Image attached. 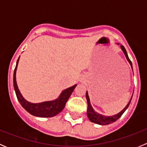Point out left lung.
<instances>
[{
	"label": "left lung",
	"mask_w": 147,
	"mask_h": 147,
	"mask_svg": "<svg viewBox=\"0 0 147 147\" xmlns=\"http://www.w3.org/2000/svg\"><path fill=\"white\" fill-rule=\"evenodd\" d=\"M120 47H121L122 51L124 52V55H125L126 57H127V60H128L129 63V64L131 65V68H132V64H131V60H130L129 58L128 55H127V51H126V49L124 48V47L123 45H121ZM131 98H132V97H131V100H130V101L129 102V103L127 104V106L124 108V109H123V110H121L119 113L117 114V115H114V116H112V117H105V116H103V115H100V114H98V113H97V112H94V110L93 109V108L92 107L91 105H90V98H89L88 93H87V92H86V99H87V117H88L89 119H90L92 122H94V123H95V124H101V125H105V124H110V123H112V122H114V121H117V120L119 119L120 117L123 115V113L125 112L126 109H127V108H128V107L129 106V104H130V102H131Z\"/></svg>",
	"instance_id": "8db88e82"
}]
</instances>
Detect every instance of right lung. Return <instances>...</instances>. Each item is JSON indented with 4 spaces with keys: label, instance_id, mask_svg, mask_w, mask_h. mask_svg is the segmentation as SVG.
Returning <instances> with one entry per match:
<instances>
[{
    "label": "right lung",
    "instance_id": "1",
    "mask_svg": "<svg viewBox=\"0 0 147 147\" xmlns=\"http://www.w3.org/2000/svg\"><path fill=\"white\" fill-rule=\"evenodd\" d=\"M18 61L19 58L17 60L14 73H13V87H14V90L16 91L18 100L20 105H22V107L32 115L40 117H52L55 116L56 115L60 113L64 109L65 104H66L69 97H70L72 92L75 90L77 84L65 90L57 100L37 104L30 103L23 98V97L21 95L20 91H19L18 88L16 74Z\"/></svg>",
    "mask_w": 147,
    "mask_h": 147
}]
</instances>
